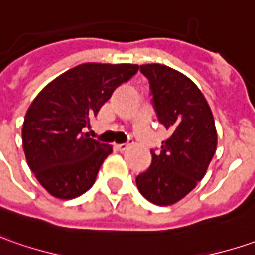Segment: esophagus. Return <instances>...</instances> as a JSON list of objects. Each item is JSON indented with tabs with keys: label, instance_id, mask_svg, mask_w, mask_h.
Wrapping results in <instances>:
<instances>
[{
	"label": "esophagus",
	"instance_id": "34e87169",
	"mask_svg": "<svg viewBox=\"0 0 255 255\" xmlns=\"http://www.w3.org/2000/svg\"><path fill=\"white\" fill-rule=\"evenodd\" d=\"M129 145L131 144H117L116 145V148H117V151H120V152H124L126 149L129 148Z\"/></svg>",
	"mask_w": 255,
	"mask_h": 255
}]
</instances>
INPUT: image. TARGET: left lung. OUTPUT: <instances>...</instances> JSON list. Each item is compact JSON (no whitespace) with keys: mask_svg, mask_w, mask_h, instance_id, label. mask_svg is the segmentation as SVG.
Returning <instances> with one entry per match:
<instances>
[{"mask_svg":"<svg viewBox=\"0 0 255 255\" xmlns=\"http://www.w3.org/2000/svg\"><path fill=\"white\" fill-rule=\"evenodd\" d=\"M158 121L171 135L151 149V166L136 176L141 195L158 206L185 198L206 173L217 146L215 120L205 96L185 75L163 65H142Z\"/></svg>","mask_w":255,"mask_h":255,"instance_id":"1","label":"left lung"}]
</instances>
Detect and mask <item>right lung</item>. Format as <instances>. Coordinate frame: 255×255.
Segmentation results:
<instances>
[{
	"mask_svg": "<svg viewBox=\"0 0 255 255\" xmlns=\"http://www.w3.org/2000/svg\"><path fill=\"white\" fill-rule=\"evenodd\" d=\"M136 65L84 63L56 77L32 101L22 127L26 162L52 196L75 199L92 188L111 146L83 129Z\"/></svg>",
	"mask_w": 255,
	"mask_h": 255,
	"instance_id": "obj_1",
	"label": "right lung"
}]
</instances>
